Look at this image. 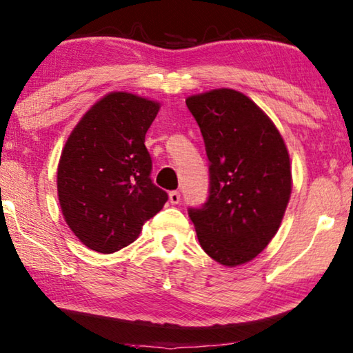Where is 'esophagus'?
<instances>
[{"label": "esophagus", "mask_w": 353, "mask_h": 353, "mask_svg": "<svg viewBox=\"0 0 353 353\" xmlns=\"http://www.w3.org/2000/svg\"><path fill=\"white\" fill-rule=\"evenodd\" d=\"M170 201L172 203V205H179V201H181V193H179L177 190L170 192Z\"/></svg>", "instance_id": "esophagus-1"}]
</instances>
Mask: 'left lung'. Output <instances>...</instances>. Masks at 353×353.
I'll list each match as a JSON object with an SVG mask.
<instances>
[{
	"mask_svg": "<svg viewBox=\"0 0 353 353\" xmlns=\"http://www.w3.org/2000/svg\"><path fill=\"white\" fill-rule=\"evenodd\" d=\"M210 160V195L188 208L198 241L222 265L250 262L275 236L291 196L285 141L250 97L235 89L190 96Z\"/></svg>",
	"mask_w": 353,
	"mask_h": 353,
	"instance_id": "1",
	"label": "left lung"
}]
</instances>
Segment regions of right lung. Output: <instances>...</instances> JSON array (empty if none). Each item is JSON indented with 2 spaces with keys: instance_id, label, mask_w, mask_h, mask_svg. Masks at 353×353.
I'll use <instances>...</instances> for the list:
<instances>
[{
  "instance_id": "add662e5",
  "label": "right lung",
  "mask_w": 353,
  "mask_h": 353,
  "mask_svg": "<svg viewBox=\"0 0 353 353\" xmlns=\"http://www.w3.org/2000/svg\"><path fill=\"white\" fill-rule=\"evenodd\" d=\"M160 103L110 92L89 108L63 147L57 168L62 214L89 250L112 254L139 236L168 201L152 182L145 134Z\"/></svg>"
}]
</instances>
